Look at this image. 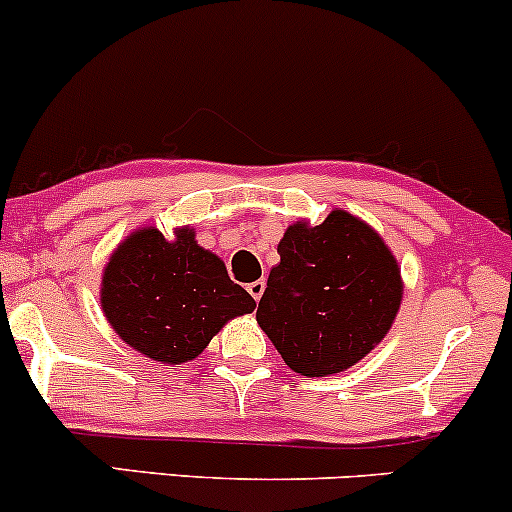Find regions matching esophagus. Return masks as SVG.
<instances>
[{
    "instance_id": "34e87169",
    "label": "esophagus",
    "mask_w": 512,
    "mask_h": 512,
    "mask_svg": "<svg viewBox=\"0 0 512 512\" xmlns=\"http://www.w3.org/2000/svg\"><path fill=\"white\" fill-rule=\"evenodd\" d=\"M264 286H267V281H264V279H257V281H252V284H248V293L252 298H255V301H260V298H262Z\"/></svg>"
}]
</instances>
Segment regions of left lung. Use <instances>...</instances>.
<instances>
[{"label": "left lung", "instance_id": "1", "mask_svg": "<svg viewBox=\"0 0 512 512\" xmlns=\"http://www.w3.org/2000/svg\"><path fill=\"white\" fill-rule=\"evenodd\" d=\"M257 322L286 366L310 378L342 373L390 330L402 281L383 238L346 211L293 223L279 243Z\"/></svg>", "mask_w": 512, "mask_h": 512}]
</instances>
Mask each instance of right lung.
Here are the masks:
<instances>
[{
	"instance_id": "obj_1",
	"label": "right lung",
	"mask_w": 512,
	"mask_h": 512,
	"mask_svg": "<svg viewBox=\"0 0 512 512\" xmlns=\"http://www.w3.org/2000/svg\"><path fill=\"white\" fill-rule=\"evenodd\" d=\"M101 303L129 346L163 363L199 356L231 317L255 310V298L190 228L173 243L156 228L129 236L105 267Z\"/></svg>"
}]
</instances>
